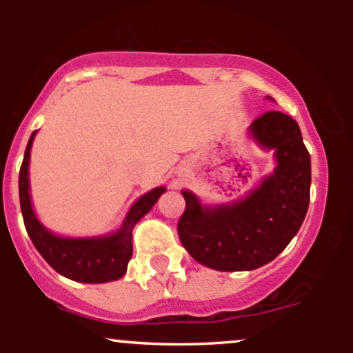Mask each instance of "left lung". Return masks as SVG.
Wrapping results in <instances>:
<instances>
[{
    "label": "left lung",
    "instance_id": "8db88e82",
    "mask_svg": "<svg viewBox=\"0 0 353 353\" xmlns=\"http://www.w3.org/2000/svg\"><path fill=\"white\" fill-rule=\"evenodd\" d=\"M277 168L245 201L202 209L184 190L185 210L177 222L182 245L201 264L224 272L254 270L274 261L301 229L310 201V154L290 116L267 111L250 125Z\"/></svg>",
    "mask_w": 353,
    "mask_h": 353
}]
</instances>
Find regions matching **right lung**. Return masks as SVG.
I'll list each match as a JSON object with an SVG mask.
<instances>
[{
    "label": "right lung",
    "instance_id": "add662e5",
    "mask_svg": "<svg viewBox=\"0 0 353 353\" xmlns=\"http://www.w3.org/2000/svg\"><path fill=\"white\" fill-rule=\"evenodd\" d=\"M34 134L36 131L28 141L21 169H19V202H21L24 228L31 242L56 272L71 281L103 283L123 277L132 255V229L136 222L151 210L165 189L157 188L144 194L129 210L123 228L112 236L99 239H61L52 236L36 219L28 192L30 190L28 164H30V151Z\"/></svg>",
    "mask_w": 353,
    "mask_h": 353
}]
</instances>
